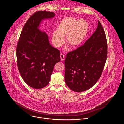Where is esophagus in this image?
I'll list each match as a JSON object with an SVG mask.
<instances>
[{
  "mask_svg": "<svg viewBox=\"0 0 124 124\" xmlns=\"http://www.w3.org/2000/svg\"><path fill=\"white\" fill-rule=\"evenodd\" d=\"M60 58H61V61H63L65 59V56L63 53H61L60 55Z\"/></svg>",
  "mask_w": 124,
  "mask_h": 124,
  "instance_id": "obj_1",
  "label": "esophagus"
}]
</instances>
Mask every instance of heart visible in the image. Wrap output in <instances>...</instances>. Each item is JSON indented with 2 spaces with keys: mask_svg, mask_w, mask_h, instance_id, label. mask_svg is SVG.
<instances>
[{
  "mask_svg": "<svg viewBox=\"0 0 124 124\" xmlns=\"http://www.w3.org/2000/svg\"><path fill=\"white\" fill-rule=\"evenodd\" d=\"M89 31V24L84 19L77 20L68 17L63 19L58 24L57 30L53 31L51 36V41L54 46L60 47L66 41L73 48L79 46L85 40ZM65 50L68 48L66 47Z\"/></svg>",
  "mask_w": 124,
  "mask_h": 124,
  "instance_id": "obj_1",
  "label": "heart"
}]
</instances>
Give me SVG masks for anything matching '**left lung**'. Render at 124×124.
I'll list each match as a JSON object with an SVG mask.
<instances>
[{"instance_id": "1", "label": "left lung", "mask_w": 124, "mask_h": 124, "mask_svg": "<svg viewBox=\"0 0 124 124\" xmlns=\"http://www.w3.org/2000/svg\"><path fill=\"white\" fill-rule=\"evenodd\" d=\"M107 56V43L101 23L84 44L67 54L65 79L72 91L82 92L94 85L102 74Z\"/></svg>"}]
</instances>
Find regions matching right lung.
<instances>
[{
  "label": "right lung",
  "instance_id": "add662e5",
  "mask_svg": "<svg viewBox=\"0 0 124 124\" xmlns=\"http://www.w3.org/2000/svg\"><path fill=\"white\" fill-rule=\"evenodd\" d=\"M53 12L39 11L26 22L16 49L17 66L28 85L38 89L47 85L54 67L60 61V51L50 44L48 35L39 28L44 20L53 18Z\"/></svg>",
  "mask_w": 124,
  "mask_h": 124
}]
</instances>
